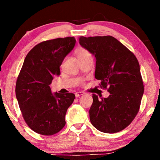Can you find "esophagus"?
Masks as SVG:
<instances>
[{"instance_id": "34e87169", "label": "esophagus", "mask_w": 160, "mask_h": 160, "mask_svg": "<svg viewBox=\"0 0 160 160\" xmlns=\"http://www.w3.org/2000/svg\"><path fill=\"white\" fill-rule=\"evenodd\" d=\"M83 94H84L83 92H78L75 93V97H79L81 96V95H83Z\"/></svg>"}]
</instances>
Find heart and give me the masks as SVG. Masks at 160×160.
<instances>
[{
  "label": "heart",
  "instance_id": "heart-1",
  "mask_svg": "<svg viewBox=\"0 0 160 160\" xmlns=\"http://www.w3.org/2000/svg\"><path fill=\"white\" fill-rule=\"evenodd\" d=\"M75 55H76L77 57L78 58V59L83 57V56H85L86 55H88V54H90V52H89L88 50L82 47L78 48L77 49L75 50Z\"/></svg>",
  "mask_w": 160,
  "mask_h": 160
}]
</instances>
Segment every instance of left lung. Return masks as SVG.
I'll return each instance as SVG.
<instances>
[{"label": "left lung", "instance_id": "1", "mask_svg": "<svg viewBox=\"0 0 160 160\" xmlns=\"http://www.w3.org/2000/svg\"><path fill=\"white\" fill-rule=\"evenodd\" d=\"M80 44L96 58L95 78L110 92L93 94L90 119L99 131L114 133L126 128L138 113L144 92L140 65L133 53L112 36L80 37Z\"/></svg>", "mask_w": 160, "mask_h": 160}]
</instances>
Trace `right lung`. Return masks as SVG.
<instances>
[{"label": "right lung", "mask_w": 160, "mask_h": 160, "mask_svg": "<svg viewBox=\"0 0 160 160\" xmlns=\"http://www.w3.org/2000/svg\"><path fill=\"white\" fill-rule=\"evenodd\" d=\"M75 37L47 40L37 44L26 56L15 86L22 115L32 131L53 135L66 125L65 116L72 104V93H51L49 85L60 75V66L74 48Z\"/></svg>", "instance_id": "obj_1"}]
</instances>
